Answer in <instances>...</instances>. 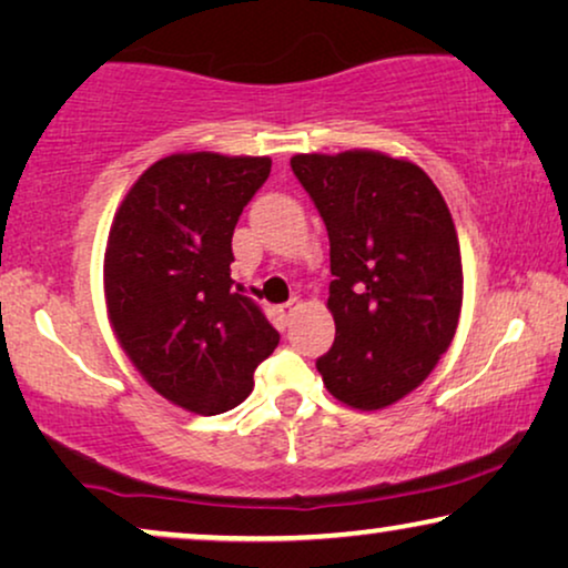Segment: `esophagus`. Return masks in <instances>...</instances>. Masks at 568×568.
Here are the masks:
<instances>
[{
	"label": "esophagus",
	"mask_w": 568,
	"mask_h": 568,
	"mask_svg": "<svg viewBox=\"0 0 568 568\" xmlns=\"http://www.w3.org/2000/svg\"><path fill=\"white\" fill-rule=\"evenodd\" d=\"M300 310H302V302H300L297 297H294V300H290V302H286V305H282V307H278V313H282V317H284V321H292V317H294V315H297V313H300Z\"/></svg>",
	"instance_id": "34e87169"
}]
</instances>
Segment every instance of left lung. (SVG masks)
I'll use <instances>...</instances> for the list:
<instances>
[{"label": "left lung", "instance_id": "1", "mask_svg": "<svg viewBox=\"0 0 568 568\" xmlns=\"http://www.w3.org/2000/svg\"><path fill=\"white\" fill-rule=\"evenodd\" d=\"M292 170L331 240L336 341L315 367L346 406H390L429 377L460 321L453 216L422 168L383 152L294 154Z\"/></svg>", "mask_w": 568, "mask_h": 568}]
</instances>
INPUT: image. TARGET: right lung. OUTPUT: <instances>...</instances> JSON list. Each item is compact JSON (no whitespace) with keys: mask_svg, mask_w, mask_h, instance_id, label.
I'll list each match as a JSON object with an SVG mask.
<instances>
[{"mask_svg":"<svg viewBox=\"0 0 568 568\" xmlns=\"http://www.w3.org/2000/svg\"><path fill=\"white\" fill-rule=\"evenodd\" d=\"M268 173V158L170 154L113 216L105 305L115 338L154 390L193 414L240 406L278 344L230 276L232 232Z\"/></svg>","mask_w":568,"mask_h":568,"instance_id":"add662e5","label":"right lung"}]
</instances>
